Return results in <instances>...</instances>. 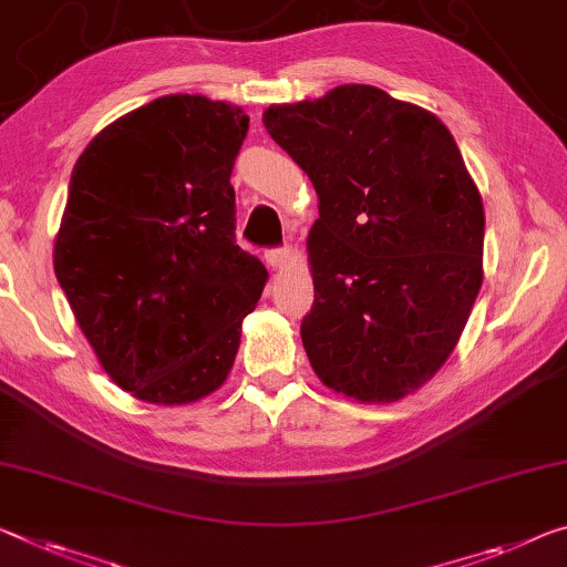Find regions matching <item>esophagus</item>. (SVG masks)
Here are the masks:
<instances>
[{
  "mask_svg": "<svg viewBox=\"0 0 567 567\" xmlns=\"http://www.w3.org/2000/svg\"><path fill=\"white\" fill-rule=\"evenodd\" d=\"M265 257H267L269 267H272V269H282V267L290 265V259H292V251L287 249V247H280V249H269Z\"/></svg>",
  "mask_w": 567,
  "mask_h": 567,
  "instance_id": "obj_1",
  "label": "esophagus"
}]
</instances>
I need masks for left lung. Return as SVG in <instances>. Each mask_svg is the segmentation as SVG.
<instances>
[{
    "instance_id": "1",
    "label": "left lung",
    "mask_w": 567,
    "mask_h": 567,
    "mask_svg": "<svg viewBox=\"0 0 567 567\" xmlns=\"http://www.w3.org/2000/svg\"><path fill=\"white\" fill-rule=\"evenodd\" d=\"M265 128L318 192L316 302L302 346L318 379L363 403L421 389L482 287L484 209L446 125L373 85L269 105Z\"/></svg>"
}]
</instances>
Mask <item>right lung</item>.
<instances>
[{
	"label": "right lung",
	"instance_id": "1",
	"mask_svg": "<svg viewBox=\"0 0 567 567\" xmlns=\"http://www.w3.org/2000/svg\"><path fill=\"white\" fill-rule=\"evenodd\" d=\"M241 107L164 95L80 154L55 275L103 371L148 403L199 401L227 381L267 269L235 241Z\"/></svg>",
	"mask_w": 567,
	"mask_h": 567
}]
</instances>
